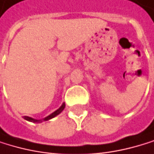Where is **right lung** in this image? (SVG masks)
I'll list each match as a JSON object with an SVG mask.
<instances>
[{"instance_id": "add662e5", "label": "right lung", "mask_w": 154, "mask_h": 154, "mask_svg": "<svg viewBox=\"0 0 154 154\" xmlns=\"http://www.w3.org/2000/svg\"><path fill=\"white\" fill-rule=\"evenodd\" d=\"M65 107H66V105H65V103H63L62 106H61L58 109H57L54 112H53L52 114H50L49 116H47L46 118H45V119H32V118L27 117V116H24L23 118H24V119L28 120V122H35V123H41V122H45V120H48V119H52V118H54V117L57 116L58 114H60V113L63 111V109H65Z\"/></svg>"}]
</instances>
